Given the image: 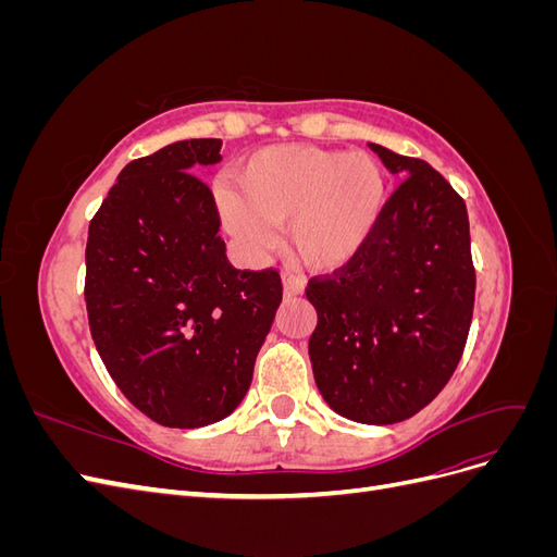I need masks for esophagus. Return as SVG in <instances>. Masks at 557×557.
I'll return each instance as SVG.
<instances>
[{
	"label": "esophagus",
	"instance_id": "1",
	"mask_svg": "<svg viewBox=\"0 0 557 557\" xmlns=\"http://www.w3.org/2000/svg\"><path fill=\"white\" fill-rule=\"evenodd\" d=\"M305 293V281H301L297 274L285 272L283 274V295L285 297H295Z\"/></svg>",
	"mask_w": 557,
	"mask_h": 557
}]
</instances>
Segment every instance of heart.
<instances>
[{
    "mask_svg": "<svg viewBox=\"0 0 557 557\" xmlns=\"http://www.w3.org/2000/svg\"><path fill=\"white\" fill-rule=\"evenodd\" d=\"M237 183L242 195L215 190L234 242L250 256H264L276 244L274 225H288L293 252L313 269L356 258L385 201V178L372 156L307 144L258 150L242 164Z\"/></svg>",
    "mask_w": 557,
    "mask_h": 557,
    "instance_id": "b5f03b06",
    "label": "heart"
}]
</instances>
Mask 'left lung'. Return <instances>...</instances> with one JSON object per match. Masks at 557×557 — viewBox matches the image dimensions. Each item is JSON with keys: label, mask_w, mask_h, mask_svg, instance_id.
<instances>
[{"label": "left lung", "mask_w": 557, "mask_h": 557, "mask_svg": "<svg viewBox=\"0 0 557 557\" xmlns=\"http://www.w3.org/2000/svg\"><path fill=\"white\" fill-rule=\"evenodd\" d=\"M369 148L407 176L372 237L334 276L311 278L309 358L320 395L364 425L407 420L442 393L467 344L476 274L462 197L425 160Z\"/></svg>", "instance_id": "8db88e82"}]
</instances>
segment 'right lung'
I'll return each instance as SVG.
<instances>
[{
  "label": "right lung",
  "mask_w": 557,
  "mask_h": 557,
  "mask_svg": "<svg viewBox=\"0 0 557 557\" xmlns=\"http://www.w3.org/2000/svg\"><path fill=\"white\" fill-rule=\"evenodd\" d=\"M221 139L132 160L95 213L86 246L92 342L121 393L164 428L227 418L246 397L274 323L276 269L232 267L207 183Z\"/></svg>",
  "instance_id": "1"
}]
</instances>
